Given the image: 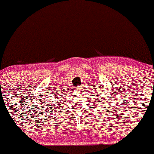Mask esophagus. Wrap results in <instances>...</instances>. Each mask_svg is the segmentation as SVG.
<instances>
[{
    "instance_id": "esophagus-1",
    "label": "esophagus",
    "mask_w": 154,
    "mask_h": 154,
    "mask_svg": "<svg viewBox=\"0 0 154 154\" xmlns=\"http://www.w3.org/2000/svg\"><path fill=\"white\" fill-rule=\"evenodd\" d=\"M80 90V88H76L75 89V91H77V92H78V90Z\"/></svg>"
}]
</instances>
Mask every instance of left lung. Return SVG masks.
Masks as SVG:
<instances>
[{"instance_id": "left-lung-1", "label": "left lung", "mask_w": 154, "mask_h": 154, "mask_svg": "<svg viewBox=\"0 0 154 154\" xmlns=\"http://www.w3.org/2000/svg\"><path fill=\"white\" fill-rule=\"evenodd\" d=\"M98 97H100V94H98ZM97 99H98V101H97V102H98V103H103V98H99V97H98V98H97ZM105 102V101H104Z\"/></svg>"}]
</instances>
